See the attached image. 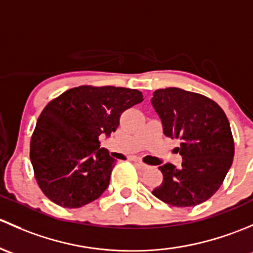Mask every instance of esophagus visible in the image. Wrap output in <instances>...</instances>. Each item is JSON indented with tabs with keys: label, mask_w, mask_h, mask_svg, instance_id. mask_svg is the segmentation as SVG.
Here are the masks:
<instances>
[{
	"label": "esophagus",
	"mask_w": 253,
	"mask_h": 253,
	"mask_svg": "<svg viewBox=\"0 0 253 253\" xmlns=\"http://www.w3.org/2000/svg\"><path fill=\"white\" fill-rule=\"evenodd\" d=\"M134 162L136 163V165L139 166L140 168H141V169H147V168H148V166H147V165H145V163H142L141 161H140V160H134Z\"/></svg>",
	"instance_id": "34e87169"
}]
</instances>
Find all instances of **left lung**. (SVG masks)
Listing matches in <instances>:
<instances>
[{
    "label": "left lung",
    "mask_w": 253,
    "mask_h": 253,
    "mask_svg": "<svg viewBox=\"0 0 253 253\" xmlns=\"http://www.w3.org/2000/svg\"><path fill=\"white\" fill-rule=\"evenodd\" d=\"M163 132L180 139L181 168L161 166L163 181L152 191L174 207L207 201L222 185L234 158V140L225 113L214 101L183 88L167 87L151 98Z\"/></svg>",
    "instance_id": "8db88e82"
}]
</instances>
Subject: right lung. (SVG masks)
<instances>
[{"instance_id":"1","label":"right lung","mask_w":253,"mask_h":253,"mask_svg":"<svg viewBox=\"0 0 253 253\" xmlns=\"http://www.w3.org/2000/svg\"><path fill=\"white\" fill-rule=\"evenodd\" d=\"M134 88L79 86L43 108L30 141V161L43 194L64 208L95 201L109 185L116 160L100 147L127 108L142 102Z\"/></svg>"}]
</instances>
